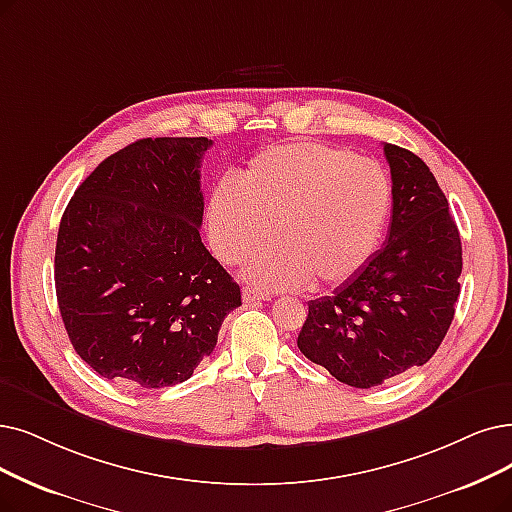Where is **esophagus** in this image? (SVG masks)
Returning a JSON list of instances; mask_svg holds the SVG:
<instances>
[{"mask_svg": "<svg viewBox=\"0 0 512 512\" xmlns=\"http://www.w3.org/2000/svg\"><path fill=\"white\" fill-rule=\"evenodd\" d=\"M271 294L269 292H260L254 288H243V300L245 302H260V300H269Z\"/></svg>", "mask_w": 512, "mask_h": 512, "instance_id": "1", "label": "esophagus"}]
</instances>
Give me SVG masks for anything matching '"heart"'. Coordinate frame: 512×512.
Listing matches in <instances>:
<instances>
[{"mask_svg":"<svg viewBox=\"0 0 512 512\" xmlns=\"http://www.w3.org/2000/svg\"><path fill=\"white\" fill-rule=\"evenodd\" d=\"M393 206L380 163L321 142H285L254 155L239 182L212 189L206 220L214 254L241 262L264 290L336 288L372 258Z\"/></svg>","mask_w":512,"mask_h":512,"instance_id":"heart-1","label":"heart"}]
</instances>
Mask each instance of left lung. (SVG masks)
<instances>
[{
  "mask_svg": "<svg viewBox=\"0 0 512 512\" xmlns=\"http://www.w3.org/2000/svg\"><path fill=\"white\" fill-rule=\"evenodd\" d=\"M384 155L393 178L388 239L332 296L309 302L298 334L306 359L355 388L431 359L460 296V233L433 172L397 145H384Z\"/></svg>",
  "mask_w": 512,
  "mask_h": 512,
  "instance_id": "8db88e82",
  "label": "left lung"
}]
</instances>
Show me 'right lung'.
Here are the masks:
<instances>
[{
    "label": "right lung",
    "instance_id": "obj_1",
    "mask_svg": "<svg viewBox=\"0 0 512 512\" xmlns=\"http://www.w3.org/2000/svg\"><path fill=\"white\" fill-rule=\"evenodd\" d=\"M208 138H142L81 182L60 220L54 281L77 355L121 386L185 382L241 304L201 243Z\"/></svg>",
    "mask_w": 512,
    "mask_h": 512
}]
</instances>
